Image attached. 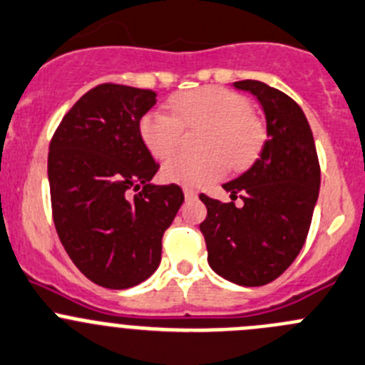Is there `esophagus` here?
I'll return each instance as SVG.
<instances>
[{"label":"esophagus","mask_w":365,"mask_h":365,"mask_svg":"<svg viewBox=\"0 0 365 365\" xmlns=\"http://www.w3.org/2000/svg\"><path fill=\"white\" fill-rule=\"evenodd\" d=\"M182 192H185V197L188 200L190 199H195V197H197V192L192 188V186H185V188H182Z\"/></svg>","instance_id":"obj_1"}]
</instances>
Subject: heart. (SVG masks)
<instances>
[{"mask_svg":"<svg viewBox=\"0 0 365 365\" xmlns=\"http://www.w3.org/2000/svg\"><path fill=\"white\" fill-rule=\"evenodd\" d=\"M170 114L152 109L141 116L138 130L155 159L179 148L182 130L204 127L197 148L200 154H177L163 166L170 182L186 186L217 180L227 168L240 170L255 161L263 143V127L244 95L220 86L192 89L168 100Z\"/></svg>","mask_w":365,"mask_h":365,"instance_id":"b5f03b06","label":"heart"}]
</instances>
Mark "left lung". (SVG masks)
I'll return each mask as SVG.
<instances>
[{"label":"left lung","instance_id":"left-lung-1","mask_svg":"<svg viewBox=\"0 0 365 365\" xmlns=\"http://www.w3.org/2000/svg\"><path fill=\"white\" fill-rule=\"evenodd\" d=\"M252 93L267 118V141L255 165L225 182L231 199L200 193L207 217L200 224L211 269L231 283L262 287L292 265L307 240L321 186L312 128L301 107L259 81L235 82Z\"/></svg>","mask_w":365,"mask_h":365}]
</instances>
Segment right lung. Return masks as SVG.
I'll return each mask as SVG.
<instances>
[{"mask_svg": "<svg viewBox=\"0 0 365 365\" xmlns=\"http://www.w3.org/2000/svg\"><path fill=\"white\" fill-rule=\"evenodd\" d=\"M154 103L152 89L100 84L64 114L50 141L58 240L76 269L106 289H130L154 274L163 235L185 202L177 185H150L159 163L138 125Z\"/></svg>", "mask_w": 365, "mask_h": 365, "instance_id": "1", "label": "right lung"}]
</instances>
